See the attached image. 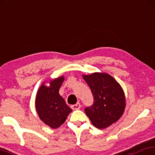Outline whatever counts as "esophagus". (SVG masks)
I'll return each mask as SVG.
<instances>
[{
  "mask_svg": "<svg viewBox=\"0 0 155 155\" xmlns=\"http://www.w3.org/2000/svg\"><path fill=\"white\" fill-rule=\"evenodd\" d=\"M80 107H81V105H80V103H77L75 104H73V105H71V108L73 109V110H79Z\"/></svg>",
  "mask_w": 155,
  "mask_h": 155,
  "instance_id": "1",
  "label": "esophagus"
}]
</instances>
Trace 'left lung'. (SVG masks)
I'll return each instance as SVG.
<instances>
[{"label":"left lung","instance_id":"8db88e82","mask_svg":"<svg viewBox=\"0 0 155 155\" xmlns=\"http://www.w3.org/2000/svg\"><path fill=\"white\" fill-rule=\"evenodd\" d=\"M82 78L94 97L93 104L85 109L92 124L102 130L117 122L125 107V96L120 84L109 74L104 73L83 75Z\"/></svg>","mask_w":155,"mask_h":155}]
</instances>
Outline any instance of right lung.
Returning a JSON list of instances; mask_svg holds the SVG:
<instances>
[{"label": "right lung", "mask_w": 155, "mask_h": 155, "mask_svg": "<svg viewBox=\"0 0 155 155\" xmlns=\"http://www.w3.org/2000/svg\"><path fill=\"white\" fill-rule=\"evenodd\" d=\"M64 81V77L55 78L50 82V86L44 82L38 90L35 98V108L40 119L53 129L64 123L72 112L71 108L59 94V89Z\"/></svg>", "instance_id": "1"}]
</instances>
